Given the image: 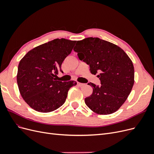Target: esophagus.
Instances as JSON below:
<instances>
[{"mask_svg": "<svg viewBox=\"0 0 154 154\" xmlns=\"http://www.w3.org/2000/svg\"><path fill=\"white\" fill-rule=\"evenodd\" d=\"M77 85L79 86V87H82L84 85V84H82V83H80V82H77Z\"/></svg>", "mask_w": 154, "mask_h": 154, "instance_id": "1", "label": "esophagus"}]
</instances>
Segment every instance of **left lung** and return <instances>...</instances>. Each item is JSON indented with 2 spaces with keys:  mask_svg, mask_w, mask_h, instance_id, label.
Masks as SVG:
<instances>
[{
  "mask_svg": "<svg viewBox=\"0 0 154 154\" xmlns=\"http://www.w3.org/2000/svg\"><path fill=\"white\" fill-rule=\"evenodd\" d=\"M80 60L89 65L92 74L99 73L101 85L88 84L92 94L85 103L99 115H109L125 103L134 84V66L126 53L116 45L99 38L77 41L73 48Z\"/></svg>",
  "mask_w": 154,
  "mask_h": 154,
  "instance_id": "1",
  "label": "left lung"
}]
</instances>
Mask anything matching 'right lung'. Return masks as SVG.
Here are the masks:
<instances>
[{"label": "right lung", "mask_w": 154, "mask_h": 154, "mask_svg": "<svg viewBox=\"0 0 154 154\" xmlns=\"http://www.w3.org/2000/svg\"><path fill=\"white\" fill-rule=\"evenodd\" d=\"M76 41L55 39L30 50L18 65L17 82L21 95L31 108L49 112L62 106L75 81H57L65 58Z\"/></svg>", "instance_id": "obj_1"}]
</instances>
